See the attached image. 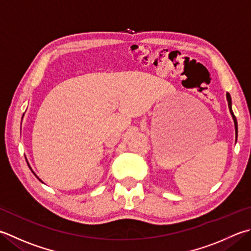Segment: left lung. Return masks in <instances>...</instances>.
<instances>
[{
	"mask_svg": "<svg viewBox=\"0 0 251 251\" xmlns=\"http://www.w3.org/2000/svg\"><path fill=\"white\" fill-rule=\"evenodd\" d=\"M226 99H227V102H228L229 112H230V114H232V116H233V120H234V124H235V132H236V140H237V120H236V117H235L234 113H233V111H232V99H230V96H229V93H228V92L226 93Z\"/></svg>",
	"mask_w": 251,
	"mask_h": 251,
	"instance_id": "obj_1",
	"label": "left lung"
}]
</instances>
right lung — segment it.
Listing matches in <instances>:
<instances>
[{"mask_svg": "<svg viewBox=\"0 0 251 251\" xmlns=\"http://www.w3.org/2000/svg\"><path fill=\"white\" fill-rule=\"evenodd\" d=\"M32 173H33V172H32ZM34 175H36V174H34ZM39 180H40V179H39Z\"/></svg>", "mask_w": 251, "mask_h": 251, "instance_id": "add662e5", "label": "right lung"}]
</instances>
